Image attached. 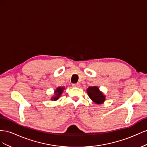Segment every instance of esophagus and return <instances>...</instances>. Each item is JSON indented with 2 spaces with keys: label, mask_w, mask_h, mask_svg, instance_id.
<instances>
[{
  "label": "esophagus",
  "mask_w": 147,
  "mask_h": 147,
  "mask_svg": "<svg viewBox=\"0 0 147 147\" xmlns=\"http://www.w3.org/2000/svg\"><path fill=\"white\" fill-rule=\"evenodd\" d=\"M73 87H80V84L79 83H76V84H73Z\"/></svg>",
  "instance_id": "1"
}]
</instances>
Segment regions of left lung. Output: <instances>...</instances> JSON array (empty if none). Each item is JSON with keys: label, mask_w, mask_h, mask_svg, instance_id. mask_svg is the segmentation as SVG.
<instances>
[{"label": "left lung", "mask_w": 147, "mask_h": 147, "mask_svg": "<svg viewBox=\"0 0 147 147\" xmlns=\"http://www.w3.org/2000/svg\"><path fill=\"white\" fill-rule=\"evenodd\" d=\"M87 93L92 101L95 104H102L106 100L105 95L102 91L100 90L97 86L88 87L87 89Z\"/></svg>", "instance_id": "8db88e82"}]
</instances>
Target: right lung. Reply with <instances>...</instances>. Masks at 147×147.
<instances>
[{
  "mask_svg": "<svg viewBox=\"0 0 147 147\" xmlns=\"http://www.w3.org/2000/svg\"><path fill=\"white\" fill-rule=\"evenodd\" d=\"M65 89V88L64 87H58L56 88V89L54 91V95L51 97L50 100L52 101H56V100L59 99Z\"/></svg>",
  "mask_w": 147,
  "mask_h": 147,
  "instance_id": "1",
  "label": "right lung"
}]
</instances>
